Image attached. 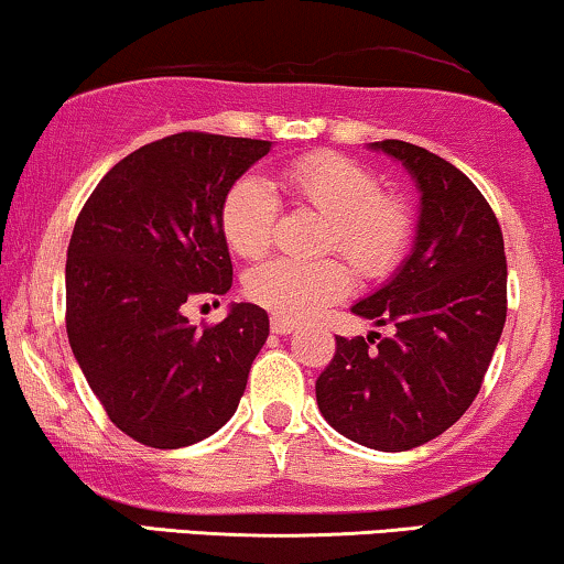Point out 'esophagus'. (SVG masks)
<instances>
[{
  "label": "esophagus",
  "instance_id": "esophagus-1",
  "mask_svg": "<svg viewBox=\"0 0 564 564\" xmlns=\"http://www.w3.org/2000/svg\"><path fill=\"white\" fill-rule=\"evenodd\" d=\"M297 328L295 321L284 318V315H272V334H280V336H288L292 330Z\"/></svg>",
  "mask_w": 564,
  "mask_h": 564
}]
</instances>
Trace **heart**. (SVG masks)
Wrapping results in <instances>:
<instances>
[{
	"label": "heart",
	"instance_id": "1",
	"mask_svg": "<svg viewBox=\"0 0 564 564\" xmlns=\"http://www.w3.org/2000/svg\"><path fill=\"white\" fill-rule=\"evenodd\" d=\"M282 187L292 203L328 220L321 251H338L361 280H384L411 249L415 218L398 195H384L382 182L359 161L341 153H307L284 166ZM280 199L259 176H241L220 207V228L230 251L243 259L264 257L272 243ZM341 261L303 264L269 259L246 276V295L284 318H307L349 292Z\"/></svg>",
	"mask_w": 564,
	"mask_h": 564
}]
</instances>
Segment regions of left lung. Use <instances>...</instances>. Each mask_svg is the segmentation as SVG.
<instances>
[{
    "instance_id": "obj_1",
    "label": "left lung",
    "mask_w": 564,
    "mask_h": 564,
    "mask_svg": "<svg viewBox=\"0 0 564 564\" xmlns=\"http://www.w3.org/2000/svg\"><path fill=\"white\" fill-rule=\"evenodd\" d=\"M372 149L403 161L421 192L411 257L351 307L395 334L375 349L372 336H336L315 398L338 434L405 452L454 426L480 392L503 334L508 269L496 213L457 166L405 141Z\"/></svg>"
}]
</instances>
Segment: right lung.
I'll return each mask as SVG.
<instances>
[{"mask_svg": "<svg viewBox=\"0 0 564 564\" xmlns=\"http://www.w3.org/2000/svg\"><path fill=\"white\" fill-rule=\"evenodd\" d=\"M272 143L166 135L102 176L66 253V334L105 413L135 442L180 449L215 434L269 336L267 311L236 303L189 326L184 303L226 295L234 264L220 228L228 189Z\"/></svg>", "mask_w": 564, "mask_h": 564, "instance_id": "1", "label": "right lung"}]
</instances>
